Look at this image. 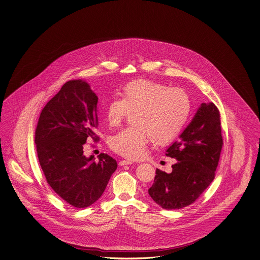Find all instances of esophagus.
<instances>
[{"label":"esophagus","mask_w":260,"mask_h":260,"mask_svg":"<svg viewBox=\"0 0 260 260\" xmlns=\"http://www.w3.org/2000/svg\"><path fill=\"white\" fill-rule=\"evenodd\" d=\"M133 161H131V160H121L120 162H119V165L120 166H124V165H133Z\"/></svg>","instance_id":"esophagus-1"}]
</instances>
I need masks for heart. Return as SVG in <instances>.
<instances>
[{
    "label": "heart",
    "mask_w": 260,
    "mask_h": 260,
    "mask_svg": "<svg viewBox=\"0 0 260 260\" xmlns=\"http://www.w3.org/2000/svg\"><path fill=\"white\" fill-rule=\"evenodd\" d=\"M135 125L124 127L109 140L115 152L128 158L144 156L147 144L153 139L165 145L180 133L190 113V101L183 90L162 83L134 81L123 89L122 99L113 98L105 108L110 127H116L133 112Z\"/></svg>",
    "instance_id": "obj_1"
}]
</instances>
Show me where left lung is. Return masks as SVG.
Masks as SVG:
<instances>
[{"label": "left lung", "mask_w": 260, "mask_h": 260, "mask_svg": "<svg viewBox=\"0 0 260 260\" xmlns=\"http://www.w3.org/2000/svg\"><path fill=\"white\" fill-rule=\"evenodd\" d=\"M222 146L220 113L212 102L202 103L178 141L166 149V156L177 159L173 170L156 169L148 194L165 209L194 202L214 179Z\"/></svg>", "instance_id": "obj_1"}]
</instances>
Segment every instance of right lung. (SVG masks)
<instances>
[{"instance_id": "right-lung-1", "label": "right lung", "mask_w": 260, "mask_h": 260, "mask_svg": "<svg viewBox=\"0 0 260 260\" xmlns=\"http://www.w3.org/2000/svg\"><path fill=\"white\" fill-rule=\"evenodd\" d=\"M98 95L86 81L71 80L43 108L35 133L39 164L47 182L68 204L84 209L99 200L117 162L102 153L95 160L83 145L95 139Z\"/></svg>"}]
</instances>
